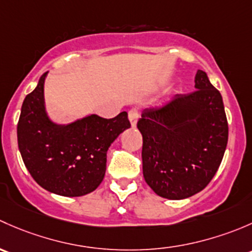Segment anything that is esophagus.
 I'll use <instances>...</instances> for the list:
<instances>
[{"instance_id":"34e87169","label":"esophagus","mask_w":252,"mask_h":252,"mask_svg":"<svg viewBox=\"0 0 252 252\" xmlns=\"http://www.w3.org/2000/svg\"><path fill=\"white\" fill-rule=\"evenodd\" d=\"M139 118V109L138 108H132L128 110V119L129 123H131V126L134 127L136 126L137 121H138Z\"/></svg>"}]
</instances>
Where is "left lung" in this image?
<instances>
[{
    "label": "left lung",
    "instance_id": "obj_1",
    "mask_svg": "<svg viewBox=\"0 0 252 252\" xmlns=\"http://www.w3.org/2000/svg\"><path fill=\"white\" fill-rule=\"evenodd\" d=\"M196 90L142 113V160L148 186L166 199H186L214 178L228 142L222 95L198 70Z\"/></svg>",
    "mask_w": 252,
    "mask_h": 252
}]
</instances>
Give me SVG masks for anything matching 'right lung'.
I'll return each mask as SVG.
<instances>
[{"instance_id":"1","label":"right lung","mask_w":252,"mask_h":252,"mask_svg":"<svg viewBox=\"0 0 252 252\" xmlns=\"http://www.w3.org/2000/svg\"><path fill=\"white\" fill-rule=\"evenodd\" d=\"M40 77L25 97L17 126L18 147L31 177L46 190L81 196L94 190L107 168V150L131 126L126 111L113 119L91 115L66 126L48 120Z\"/></svg>"}]
</instances>
